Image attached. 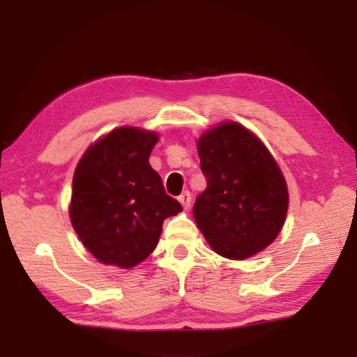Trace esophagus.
<instances>
[{
	"label": "esophagus",
	"mask_w": 357,
	"mask_h": 357,
	"mask_svg": "<svg viewBox=\"0 0 357 357\" xmlns=\"http://www.w3.org/2000/svg\"><path fill=\"white\" fill-rule=\"evenodd\" d=\"M178 200H179L181 204H183L184 209H189L190 202H192V195H190L189 192H183V193H181V195L178 197Z\"/></svg>",
	"instance_id": "1"
}]
</instances>
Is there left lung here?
<instances>
[{"label": "left lung", "mask_w": 357, "mask_h": 357, "mask_svg": "<svg viewBox=\"0 0 357 357\" xmlns=\"http://www.w3.org/2000/svg\"><path fill=\"white\" fill-rule=\"evenodd\" d=\"M206 190L193 217L219 255L245 259L279 236L288 209L285 178L273 154L244 126L227 121L198 140Z\"/></svg>", "instance_id": "left-lung-1"}]
</instances>
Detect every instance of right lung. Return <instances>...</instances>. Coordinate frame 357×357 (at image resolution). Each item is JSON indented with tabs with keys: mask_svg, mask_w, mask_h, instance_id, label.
Returning <instances> with one entry per match:
<instances>
[{
	"mask_svg": "<svg viewBox=\"0 0 357 357\" xmlns=\"http://www.w3.org/2000/svg\"><path fill=\"white\" fill-rule=\"evenodd\" d=\"M159 137L119 128L86 149L72 181L69 215L83 245L104 264L132 268L159 243L162 223L183 211L167 195L149 154Z\"/></svg>",
	"mask_w": 357,
	"mask_h": 357,
	"instance_id": "add662e5",
	"label": "right lung"
}]
</instances>
